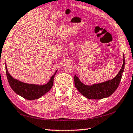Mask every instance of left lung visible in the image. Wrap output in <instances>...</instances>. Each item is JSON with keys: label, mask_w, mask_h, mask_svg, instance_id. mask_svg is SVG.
I'll list each match as a JSON object with an SVG mask.
<instances>
[{"label": "left lung", "mask_w": 133, "mask_h": 133, "mask_svg": "<svg viewBox=\"0 0 133 133\" xmlns=\"http://www.w3.org/2000/svg\"><path fill=\"white\" fill-rule=\"evenodd\" d=\"M124 68V58L123 65L118 74L113 79L101 83L87 86L83 84L76 75L74 76L75 86L81 93L88 99H99L111 96L118 87Z\"/></svg>", "instance_id": "obj_1"}]
</instances>
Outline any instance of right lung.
I'll use <instances>...</instances> for the list:
<instances>
[{"mask_svg": "<svg viewBox=\"0 0 133 133\" xmlns=\"http://www.w3.org/2000/svg\"><path fill=\"white\" fill-rule=\"evenodd\" d=\"M6 72L9 84L11 86V89L13 90V91L17 94L19 95L20 96L28 100L39 98L40 97L47 93L52 87L54 77L57 72V71L55 72L47 84L39 86V85L25 83L14 79L8 72L6 65Z\"/></svg>", "mask_w": 133, "mask_h": 133, "instance_id": "add662e5", "label": "right lung"}]
</instances>
